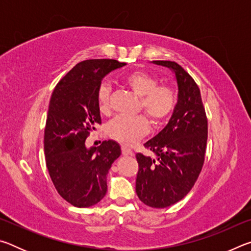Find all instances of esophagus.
I'll return each instance as SVG.
<instances>
[{
	"label": "esophagus",
	"instance_id": "1",
	"mask_svg": "<svg viewBox=\"0 0 251 251\" xmlns=\"http://www.w3.org/2000/svg\"><path fill=\"white\" fill-rule=\"evenodd\" d=\"M122 152H123V155H124V156H133L134 155V152H133V151L130 150V148L124 147V146L122 147Z\"/></svg>",
	"mask_w": 251,
	"mask_h": 251
}]
</instances>
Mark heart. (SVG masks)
I'll return each instance as SVG.
<instances>
[{
  "instance_id": "heart-1",
  "label": "heart",
  "mask_w": 251,
  "mask_h": 251,
  "mask_svg": "<svg viewBox=\"0 0 251 251\" xmlns=\"http://www.w3.org/2000/svg\"><path fill=\"white\" fill-rule=\"evenodd\" d=\"M124 83L136 96L141 97V107L154 124L164 122L173 113L176 94L168 85H158V79L146 72L137 71L128 74ZM110 86L103 84L99 91V107L103 114L109 113ZM150 127L145 117H116L109 123L107 133L113 139L126 146L134 145L146 136Z\"/></svg>"
}]
</instances>
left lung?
<instances>
[{
	"mask_svg": "<svg viewBox=\"0 0 251 251\" xmlns=\"http://www.w3.org/2000/svg\"><path fill=\"white\" fill-rule=\"evenodd\" d=\"M152 63L174 72L177 103L168 124L145 143L156 159L136 154V194L147 206L165 208L181 201L196 182L205 160L208 126L201 91L192 76L175 62Z\"/></svg>",
	"mask_w": 251,
	"mask_h": 251,
	"instance_id": "8db88e82",
	"label": "left lung"
}]
</instances>
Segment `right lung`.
Here are the masks:
<instances>
[{
	"label": "right lung",
	"mask_w": 251,
	"mask_h": 251,
	"mask_svg": "<svg viewBox=\"0 0 251 251\" xmlns=\"http://www.w3.org/2000/svg\"><path fill=\"white\" fill-rule=\"evenodd\" d=\"M125 65L116 59L80 62L59 80L50 97L44 131L46 167L57 193L75 207H91L104 198L106 176L122 154L120 144L112 139L90 148L85 141L101 123V80Z\"/></svg>",
	"instance_id": "add662e5"
}]
</instances>
